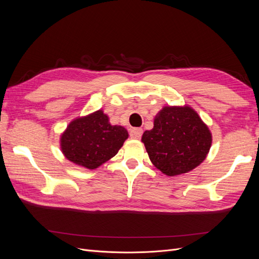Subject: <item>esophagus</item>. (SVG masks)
Instances as JSON below:
<instances>
[{
  "instance_id": "obj_1",
  "label": "esophagus",
  "mask_w": 259,
  "mask_h": 259,
  "mask_svg": "<svg viewBox=\"0 0 259 259\" xmlns=\"http://www.w3.org/2000/svg\"><path fill=\"white\" fill-rule=\"evenodd\" d=\"M143 135V130L142 128H132L130 131V136L133 139H139Z\"/></svg>"
}]
</instances>
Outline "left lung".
<instances>
[{
    "label": "left lung",
    "instance_id": "left-lung-1",
    "mask_svg": "<svg viewBox=\"0 0 259 259\" xmlns=\"http://www.w3.org/2000/svg\"><path fill=\"white\" fill-rule=\"evenodd\" d=\"M142 142L153 165L167 176L188 173L205 160L211 146L207 125L191 107H164Z\"/></svg>",
    "mask_w": 259,
    "mask_h": 259
}]
</instances>
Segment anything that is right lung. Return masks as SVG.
I'll return each instance as SVG.
<instances>
[{"label":"right lung","instance_id":"obj_1","mask_svg":"<svg viewBox=\"0 0 259 259\" xmlns=\"http://www.w3.org/2000/svg\"><path fill=\"white\" fill-rule=\"evenodd\" d=\"M128 133L120 125H111L103 110L76 117L60 137L66 158L76 165L95 169L117 153Z\"/></svg>","mask_w":259,"mask_h":259}]
</instances>
